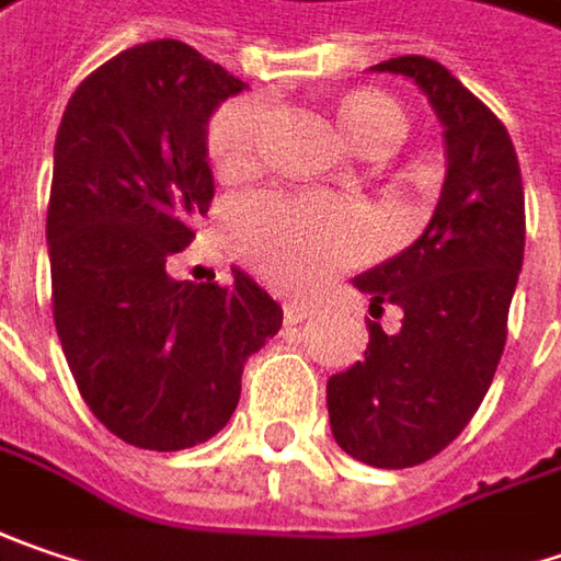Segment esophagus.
<instances>
[{
    "mask_svg": "<svg viewBox=\"0 0 561 561\" xmlns=\"http://www.w3.org/2000/svg\"><path fill=\"white\" fill-rule=\"evenodd\" d=\"M309 316H316V306L312 302H306V299H287L284 302V322L287 324L306 322Z\"/></svg>",
    "mask_w": 561,
    "mask_h": 561,
    "instance_id": "esophagus-1",
    "label": "esophagus"
}]
</instances>
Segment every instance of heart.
Instances as JSON below:
<instances>
[{"label": "heart", "instance_id": "heart-1", "mask_svg": "<svg viewBox=\"0 0 561 561\" xmlns=\"http://www.w3.org/2000/svg\"><path fill=\"white\" fill-rule=\"evenodd\" d=\"M337 113L347 135L369 154L391 148L407 128L401 103L376 88L351 91ZM265 126L267 103L262 98L220 103L205 131L214 170L220 176L249 173L262 151ZM227 224L239 252L284 287H312L369 249L366 210L319 195L255 192L239 198Z\"/></svg>", "mask_w": 561, "mask_h": 561}]
</instances>
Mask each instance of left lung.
<instances>
[{"mask_svg":"<svg viewBox=\"0 0 561 561\" xmlns=\"http://www.w3.org/2000/svg\"><path fill=\"white\" fill-rule=\"evenodd\" d=\"M373 69L426 91L448 176L423 237L356 277L373 319L388 302L404 319L391 334L369 322L366 359L328 378V416L351 458L401 470L448 448L490 391L524 262V183L508 128L445 66L398 56Z\"/></svg>","mask_w":561,"mask_h":561,"instance_id":"left-lung-1","label":"left lung"}]
</instances>
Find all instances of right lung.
<instances>
[{
	"label": "right lung",
	"instance_id": "1",
	"mask_svg": "<svg viewBox=\"0 0 561 561\" xmlns=\"http://www.w3.org/2000/svg\"><path fill=\"white\" fill-rule=\"evenodd\" d=\"M242 88L188 43H141L75 88L56 135L53 319L84 404L135 448L220 433L245 359L284 322L242 271L227 287L170 277L214 198L205 126Z\"/></svg>",
	"mask_w": 561,
	"mask_h": 561
}]
</instances>
